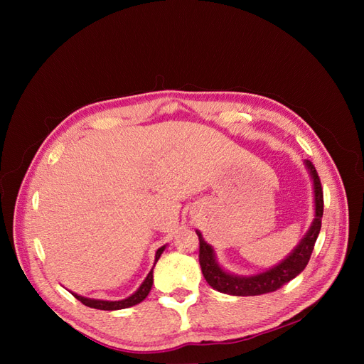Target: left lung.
Returning <instances> with one entry per match:
<instances>
[{"label": "left lung", "instance_id": "8db88e82", "mask_svg": "<svg viewBox=\"0 0 364 364\" xmlns=\"http://www.w3.org/2000/svg\"><path fill=\"white\" fill-rule=\"evenodd\" d=\"M305 167L308 168L313 186H314V220L308 229L301 243L294 247L290 255L281 261L278 266H274L266 272L253 274V277H238L232 274L218 266L215 259L214 249L203 240L199 230H196L199 235V262L202 273L206 282L220 293L232 294V296H258L264 293H270L281 289L284 284H287L296 278L305 267L314 249V243L321 232L322 215H323V191L322 183L318 179V174L314 165L310 161H305Z\"/></svg>", "mask_w": 364, "mask_h": 364}]
</instances>
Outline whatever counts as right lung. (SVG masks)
<instances>
[{"label": "right lung", "instance_id": "1", "mask_svg": "<svg viewBox=\"0 0 364 364\" xmlns=\"http://www.w3.org/2000/svg\"><path fill=\"white\" fill-rule=\"evenodd\" d=\"M165 246L159 247L156 250V255H155V264L156 261L159 259L161 253L164 252ZM151 285H153V269L150 270V273L147 274V278L144 279V282H142L139 285V289L132 294L129 297H126V299L123 301H100V299H91V297H83V296H79L77 293H73V296L75 297V299H79L83 305L90 306V308H95V310H106V311H114V310H123V308H129V306H134L139 302H142L147 297V294L150 293L151 290Z\"/></svg>", "mask_w": 364, "mask_h": 364}]
</instances>
